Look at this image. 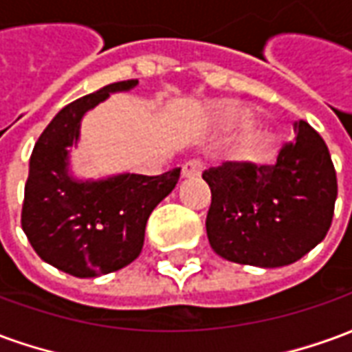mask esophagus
<instances>
[{
	"instance_id": "esophagus-1",
	"label": "esophagus",
	"mask_w": 352,
	"mask_h": 352,
	"mask_svg": "<svg viewBox=\"0 0 352 352\" xmlns=\"http://www.w3.org/2000/svg\"><path fill=\"white\" fill-rule=\"evenodd\" d=\"M199 171H201V162L198 160H190L186 162L181 169V177L183 179H190V177H198Z\"/></svg>"
}]
</instances>
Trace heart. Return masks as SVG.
Listing matches in <instances>:
<instances>
[{
	"label": "heart",
	"mask_w": 352,
	"mask_h": 352,
	"mask_svg": "<svg viewBox=\"0 0 352 352\" xmlns=\"http://www.w3.org/2000/svg\"><path fill=\"white\" fill-rule=\"evenodd\" d=\"M254 120V113L249 109H226L221 113V124L224 128H241V126H249ZM275 133L265 128H252V130L245 131V135L239 141L237 153L243 160L258 162L265 158L272 153L275 146Z\"/></svg>",
	"instance_id": "obj_1"
}]
</instances>
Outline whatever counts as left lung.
Masks as SVG:
<instances>
[{"instance_id": "1", "label": "left lung", "mask_w": 352, "mask_h": 352, "mask_svg": "<svg viewBox=\"0 0 352 352\" xmlns=\"http://www.w3.org/2000/svg\"><path fill=\"white\" fill-rule=\"evenodd\" d=\"M273 166L226 162L204 173L211 188L206 228L213 251L236 264H294L328 234L338 179L328 146L309 124Z\"/></svg>"}]
</instances>
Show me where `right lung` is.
<instances>
[{
	"label": "right lung",
	"mask_w": 352,
	"mask_h": 352,
	"mask_svg": "<svg viewBox=\"0 0 352 352\" xmlns=\"http://www.w3.org/2000/svg\"><path fill=\"white\" fill-rule=\"evenodd\" d=\"M138 85V79L113 82L65 105L30 158L22 230L41 260L73 277H100L138 258L148 217L179 181L181 169L156 177L73 175L72 148L79 145L82 116L111 94L130 92Z\"/></svg>",
	"instance_id": "1"
}]
</instances>
